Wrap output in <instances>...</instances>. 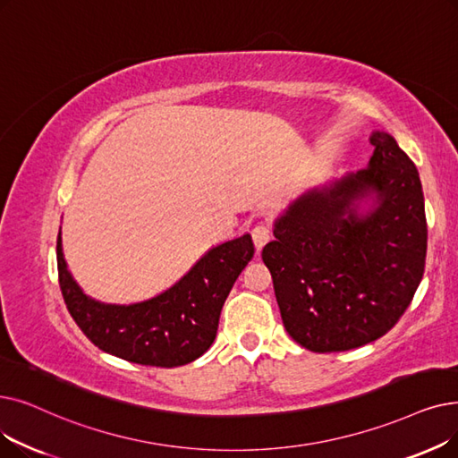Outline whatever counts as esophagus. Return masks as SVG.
<instances>
[{
    "label": "esophagus",
    "instance_id": "1",
    "mask_svg": "<svg viewBox=\"0 0 458 458\" xmlns=\"http://www.w3.org/2000/svg\"><path fill=\"white\" fill-rule=\"evenodd\" d=\"M271 240V228L267 225H256L252 228V242L258 250H262V247Z\"/></svg>",
    "mask_w": 458,
    "mask_h": 458
}]
</instances>
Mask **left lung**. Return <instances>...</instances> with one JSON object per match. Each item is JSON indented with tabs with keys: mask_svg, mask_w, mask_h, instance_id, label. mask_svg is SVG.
I'll use <instances>...</instances> for the list:
<instances>
[{
	"mask_svg": "<svg viewBox=\"0 0 458 458\" xmlns=\"http://www.w3.org/2000/svg\"><path fill=\"white\" fill-rule=\"evenodd\" d=\"M369 166L309 191L275 221L262 250L283 324L318 353L386 335L425 273L427 216L411 158L387 132L370 136ZM371 208L361 214V201Z\"/></svg>",
	"mask_w": 458,
	"mask_h": 458,
	"instance_id": "8db88e82",
	"label": "left lung"
}]
</instances>
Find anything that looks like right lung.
I'll use <instances>...</instances> for the list:
<instances>
[{
    "instance_id": "right-lung-1",
    "label": "right lung",
    "mask_w": 458,
    "mask_h": 458,
    "mask_svg": "<svg viewBox=\"0 0 458 458\" xmlns=\"http://www.w3.org/2000/svg\"><path fill=\"white\" fill-rule=\"evenodd\" d=\"M57 275L76 326L106 353L149 367H180L213 344L223 305L254 256L250 235L209 249L174 286L151 300L114 305L91 300L67 269L57 233Z\"/></svg>"
}]
</instances>
